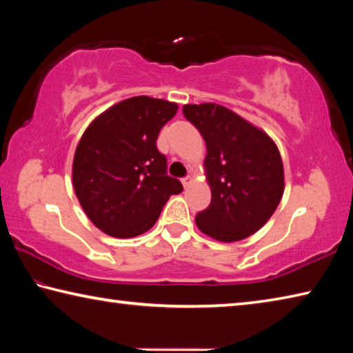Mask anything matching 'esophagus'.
I'll return each instance as SVG.
<instances>
[{"label":"esophagus","instance_id":"34e87169","mask_svg":"<svg viewBox=\"0 0 353 353\" xmlns=\"http://www.w3.org/2000/svg\"><path fill=\"white\" fill-rule=\"evenodd\" d=\"M191 182H193V177H191V176H187V177H183V179H182L183 187H188V185H190Z\"/></svg>","mask_w":353,"mask_h":353}]
</instances>
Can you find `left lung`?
Masks as SVG:
<instances>
[{
	"mask_svg": "<svg viewBox=\"0 0 353 353\" xmlns=\"http://www.w3.org/2000/svg\"><path fill=\"white\" fill-rule=\"evenodd\" d=\"M183 115L205 140L212 201L196 214L202 234L234 243L255 234L283 196V163L270 135L223 105H183Z\"/></svg>",
	"mask_w": 353,
	"mask_h": 353,
	"instance_id": "8db88e82",
	"label": "left lung"
}]
</instances>
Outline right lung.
Returning <instances> with one entry per match:
<instances>
[{"label":"right lung","mask_w":353,"mask_h":353,"mask_svg":"<svg viewBox=\"0 0 353 353\" xmlns=\"http://www.w3.org/2000/svg\"><path fill=\"white\" fill-rule=\"evenodd\" d=\"M177 104L134 97L112 105L85 129L73 160V185L92 223L115 238L148 232L182 183L166 174L157 137Z\"/></svg>","instance_id":"1"}]
</instances>
